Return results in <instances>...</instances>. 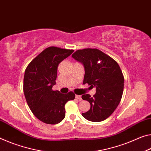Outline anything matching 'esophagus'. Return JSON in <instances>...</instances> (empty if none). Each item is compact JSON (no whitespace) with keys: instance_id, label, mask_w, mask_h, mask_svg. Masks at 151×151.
Listing matches in <instances>:
<instances>
[{"instance_id":"esophagus-1","label":"esophagus","mask_w":151,"mask_h":151,"mask_svg":"<svg viewBox=\"0 0 151 151\" xmlns=\"http://www.w3.org/2000/svg\"><path fill=\"white\" fill-rule=\"evenodd\" d=\"M75 97H76V99H78V100H79V101H81V99H82V98H81V95H75Z\"/></svg>"}]
</instances>
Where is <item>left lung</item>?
Instances as JSON below:
<instances>
[{
  "label": "left lung",
  "instance_id": "1",
  "mask_svg": "<svg viewBox=\"0 0 151 151\" xmlns=\"http://www.w3.org/2000/svg\"><path fill=\"white\" fill-rule=\"evenodd\" d=\"M72 56L85 68L83 84L95 87L96 93L82 95L91 104L82 116L87 120L101 122L111 116L121 101L124 78L120 67L111 57L97 48L78 50Z\"/></svg>",
  "mask_w": 151,
  "mask_h": 151
}]
</instances>
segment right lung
<instances>
[{"instance_id":"obj_1","label":"right lung","mask_w":151,"mask_h":151,"mask_svg":"<svg viewBox=\"0 0 151 151\" xmlns=\"http://www.w3.org/2000/svg\"><path fill=\"white\" fill-rule=\"evenodd\" d=\"M74 52L50 46L38 54L25 69L23 92L33 115L42 122L56 124L65 117L66 103L75 98L73 91L60 93L53 91L58 64Z\"/></svg>"}]
</instances>
